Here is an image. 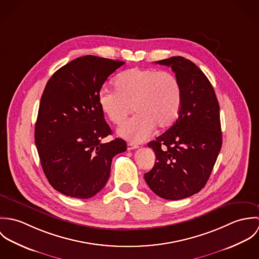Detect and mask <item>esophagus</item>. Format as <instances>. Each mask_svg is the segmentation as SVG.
Masks as SVG:
<instances>
[{
	"label": "esophagus",
	"instance_id": "34e87169",
	"mask_svg": "<svg viewBox=\"0 0 259 259\" xmlns=\"http://www.w3.org/2000/svg\"><path fill=\"white\" fill-rule=\"evenodd\" d=\"M139 148V146L136 145V144H134V143H128V144H127V149H128V150L136 149V148Z\"/></svg>",
	"mask_w": 259,
	"mask_h": 259
}]
</instances>
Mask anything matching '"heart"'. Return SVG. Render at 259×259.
I'll return each instance as SVG.
<instances>
[{"label":"heart","mask_w":259,"mask_h":259,"mask_svg":"<svg viewBox=\"0 0 259 259\" xmlns=\"http://www.w3.org/2000/svg\"><path fill=\"white\" fill-rule=\"evenodd\" d=\"M115 88L104 87L98 94L103 112L114 124L122 123L133 111L137 112L118 128L122 138L141 143L156 126L164 130L178 119L184 102L183 87L178 76L157 69L134 68L118 74Z\"/></svg>","instance_id":"obj_1"}]
</instances>
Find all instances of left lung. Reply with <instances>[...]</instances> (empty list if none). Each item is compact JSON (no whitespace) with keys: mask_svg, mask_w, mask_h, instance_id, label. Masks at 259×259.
<instances>
[{"mask_svg":"<svg viewBox=\"0 0 259 259\" xmlns=\"http://www.w3.org/2000/svg\"><path fill=\"white\" fill-rule=\"evenodd\" d=\"M156 64L176 73L184 102L176 122L148 143L156 162L145 180L161 198L179 200L200 191L211 175L222 145L220 105L206 75L189 60L171 57Z\"/></svg>","mask_w":259,"mask_h":259,"instance_id":"left-lung-1","label":"left lung"}]
</instances>
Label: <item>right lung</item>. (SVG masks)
Masks as SVG:
<instances>
[{
  "label": "right lung",
  "instance_id": "obj_1",
  "mask_svg": "<svg viewBox=\"0 0 259 259\" xmlns=\"http://www.w3.org/2000/svg\"><path fill=\"white\" fill-rule=\"evenodd\" d=\"M124 62L96 56L77 58L48 80L40 98L35 143L50 185L75 198H90L107 184L112 157L126 150L111 134L98 94Z\"/></svg>",
  "mask_w": 259,
  "mask_h": 259
}]
</instances>
